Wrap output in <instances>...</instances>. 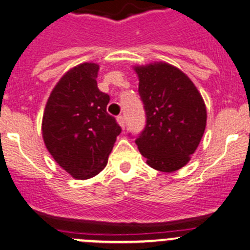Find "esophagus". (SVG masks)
Instances as JSON below:
<instances>
[{"mask_svg": "<svg viewBox=\"0 0 250 250\" xmlns=\"http://www.w3.org/2000/svg\"><path fill=\"white\" fill-rule=\"evenodd\" d=\"M117 123H118V124H119L120 127H122L123 130H124V128H125V118L123 117V115H118V117H117Z\"/></svg>", "mask_w": 250, "mask_h": 250, "instance_id": "obj_1", "label": "esophagus"}]
</instances>
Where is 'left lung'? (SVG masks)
<instances>
[{
  "mask_svg": "<svg viewBox=\"0 0 250 250\" xmlns=\"http://www.w3.org/2000/svg\"><path fill=\"white\" fill-rule=\"evenodd\" d=\"M146 125L136 139L151 168L173 173L189 162L206 127V106L190 79L179 68L155 62L133 66Z\"/></svg>",
  "mask_w": 250,
  "mask_h": 250,
  "instance_id": "obj_1",
  "label": "left lung"
}]
</instances>
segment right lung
I'll return each mask as SVG.
<instances>
[{
	"instance_id": "1",
	"label": "right lung",
	"mask_w": 250,
	"mask_h": 250,
	"mask_svg": "<svg viewBox=\"0 0 250 250\" xmlns=\"http://www.w3.org/2000/svg\"><path fill=\"white\" fill-rule=\"evenodd\" d=\"M99 65L79 64L66 71L47 99L42 139L53 160L74 179L98 175L122 128L106 107L109 96L96 83Z\"/></svg>"
}]
</instances>
